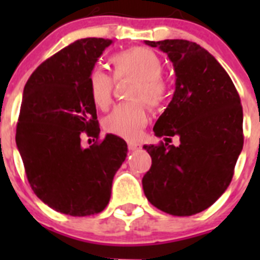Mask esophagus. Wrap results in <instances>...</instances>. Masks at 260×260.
<instances>
[{
  "mask_svg": "<svg viewBox=\"0 0 260 260\" xmlns=\"http://www.w3.org/2000/svg\"><path fill=\"white\" fill-rule=\"evenodd\" d=\"M127 146H128V150L130 151H135V150H139V148H141V144L135 143V142H128Z\"/></svg>",
  "mask_w": 260,
  "mask_h": 260,
  "instance_id": "obj_1",
  "label": "esophagus"
}]
</instances>
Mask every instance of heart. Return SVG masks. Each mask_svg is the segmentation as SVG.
<instances>
[{"instance_id":"obj_1","label":"heart","mask_w":260,"mask_h":260,"mask_svg":"<svg viewBox=\"0 0 260 260\" xmlns=\"http://www.w3.org/2000/svg\"><path fill=\"white\" fill-rule=\"evenodd\" d=\"M114 79L135 78L128 96L133 102L118 104L104 119L105 132L125 139H137L148 121V112L143 100L152 108L160 107L168 96L167 80L162 77L161 58L147 48H134L114 54L110 58ZM113 78L100 68H93L87 78L88 92L96 107L107 109L112 103Z\"/></svg>"}]
</instances>
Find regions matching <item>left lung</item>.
<instances>
[{
	"mask_svg": "<svg viewBox=\"0 0 260 260\" xmlns=\"http://www.w3.org/2000/svg\"><path fill=\"white\" fill-rule=\"evenodd\" d=\"M167 53L176 91L153 126L165 142L143 146L152 165L142 183L152 206L173 216L207 210L226 190L243 147V112L231 77L210 52L187 40L144 41ZM172 136L180 146L169 144Z\"/></svg>",
	"mask_w": 260,
	"mask_h": 260,
	"instance_id": "1",
	"label": "left lung"
}]
</instances>
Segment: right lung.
I'll return each instance as SVG.
<instances>
[{"label": "right lung", "mask_w": 260, "mask_h": 260, "mask_svg": "<svg viewBox=\"0 0 260 260\" xmlns=\"http://www.w3.org/2000/svg\"><path fill=\"white\" fill-rule=\"evenodd\" d=\"M112 40L87 38L45 59L23 91L15 142L32 190L50 208L70 216L102 212L116 172L127 156L123 139L100 134L87 78ZM84 135L96 138L88 149Z\"/></svg>", "instance_id": "1"}]
</instances>
